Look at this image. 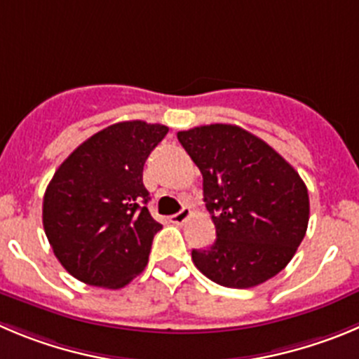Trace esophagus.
<instances>
[{"mask_svg":"<svg viewBox=\"0 0 359 359\" xmlns=\"http://www.w3.org/2000/svg\"><path fill=\"white\" fill-rule=\"evenodd\" d=\"M191 214L193 212H191L189 207H184L182 210H179L177 214H173V216L170 217V221H172V223H175V225H182V223H186V221L189 219Z\"/></svg>","mask_w":359,"mask_h":359,"instance_id":"obj_1","label":"esophagus"}]
</instances>
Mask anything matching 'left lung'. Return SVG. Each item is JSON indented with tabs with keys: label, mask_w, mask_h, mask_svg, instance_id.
<instances>
[{
	"label": "left lung",
	"mask_w": 359,
	"mask_h": 359,
	"mask_svg": "<svg viewBox=\"0 0 359 359\" xmlns=\"http://www.w3.org/2000/svg\"><path fill=\"white\" fill-rule=\"evenodd\" d=\"M203 177V202L216 241L193 250L200 273L230 289H250L292 260L310 217L299 173L243 127L210 123L177 133Z\"/></svg>",
	"instance_id": "8db88e82"
}]
</instances>
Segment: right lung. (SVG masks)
I'll return each mask as SVG.
<instances>
[{
    "mask_svg": "<svg viewBox=\"0 0 359 359\" xmlns=\"http://www.w3.org/2000/svg\"><path fill=\"white\" fill-rule=\"evenodd\" d=\"M168 127L118 122L83 142L56 170L42 223L56 259L86 285L122 289L149 262L163 225L150 216L143 164Z\"/></svg>",
    "mask_w": 359,
    "mask_h": 359,
    "instance_id": "right-lung-1",
    "label": "right lung"
}]
</instances>
